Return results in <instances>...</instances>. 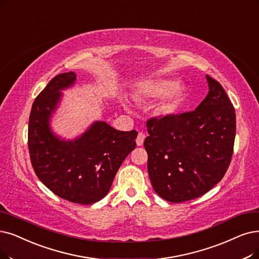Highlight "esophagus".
<instances>
[{
	"label": "esophagus",
	"mask_w": 259,
	"mask_h": 259,
	"mask_svg": "<svg viewBox=\"0 0 259 259\" xmlns=\"http://www.w3.org/2000/svg\"><path fill=\"white\" fill-rule=\"evenodd\" d=\"M144 138H146V135H144L143 133H139V134H138L137 139H136L137 146H142V144H143V141H144Z\"/></svg>",
	"instance_id": "1"
}]
</instances>
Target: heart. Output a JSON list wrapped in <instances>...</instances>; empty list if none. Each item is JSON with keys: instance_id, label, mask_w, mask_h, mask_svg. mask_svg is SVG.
<instances>
[{"instance_id": "obj_1", "label": "heart", "mask_w": 259, "mask_h": 259, "mask_svg": "<svg viewBox=\"0 0 259 259\" xmlns=\"http://www.w3.org/2000/svg\"><path fill=\"white\" fill-rule=\"evenodd\" d=\"M140 99H161L157 106L160 116H169L182 104L185 98V88L170 78H156L144 80L137 88Z\"/></svg>"}]
</instances>
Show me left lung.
<instances>
[{
  "label": "left lung",
  "mask_w": 259,
  "mask_h": 259,
  "mask_svg": "<svg viewBox=\"0 0 259 259\" xmlns=\"http://www.w3.org/2000/svg\"><path fill=\"white\" fill-rule=\"evenodd\" d=\"M206 78L208 95L195 110L147 122L149 177L155 192L171 203L208 192L223 179L232 160L235 109L220 82Z\"/></svg>",
  "instance_id": "1"
}]
</instances>
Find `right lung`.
Listing matches in <instances>:
<instances>
[{
    "label": "right lung",
    "mask_w": 259,
    "mask_h": 259,
    "mask_svg": "<svg viewBox=\"0 0 259 259\" xmlns=\"http://www.w3.org/2000/svg\"><path fill=\"white\" fill-rule=\"evenodd\" d=\"M74 72L50 80L35 99L28 122V151L38 179L59 198L88 205L108 193L123 160L136 148L137 132L117 131L97 121L74 140L52 133L50 118L61 92L74 84Z\"/></svg>",
    "instance_id": "right-lung-1"
}]
</instances>
